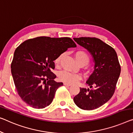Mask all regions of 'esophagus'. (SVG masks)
Segmentation results:
<instances>
[{
    "label": "esophagus",
    "instance_id": "esophagus-1",
    "mask_svg": "<svg viewBox=\"0 0 133 133\" xmlns=\"http://www.w3.org/2000/svg\"><path fill=\"white\" fill-rule=\"evenodd\" d=\"M64 85H65V86H68V87H70V86H71L72 85L71 84H67V83H64Z\"/></svg>",
    "mask_w": 133,
    "mask_h": 133
}]
</instances>
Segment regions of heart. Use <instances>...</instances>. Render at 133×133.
<instances>
[{"label": "heart", "instance_id": "b5f03b06", "mask_svg": "<svg viewBox=\"0 0 133 133\" xmlns=\"http://www.w3.org/2000/svg\"><path fill=\"white\" fill-rule=\"evenodd\" d=\"M63 55H60L55 59V63L57 65L60 63ZM75 57L79 64H87L90 61L88 55L84 51H78L75 53ZM58 78L61 81L67 84H75L81 79V76L77 73L69 72L68 71H62L58 74Z\"/></svg>", "mask_w": 133, "mask_h": 133}]
</instances>
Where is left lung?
I'll list each match as a JSON object with an SVG mask.
<instances>
[{
	"mask_svg": "<svg viewBox=\"0 0 133 133\" xmlns=\"http://www.w3.org/2000/svg\"><path fill=\"white\" fill-rule=\"evenodd\" d=\"M73 39L91 54L95 62L94 72L87 81L90 88H80L73 100L83 110L96 109L108 102L115 91L121 73L117 54L112 46L96 37Z\"/></svg>",
	"mask_w": 133,
	"mask_h": 133,
	"instance_id": "1",
	"label": "left lung"
}]
</instances>
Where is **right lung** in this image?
Masks as SVG:
<instances>
[{
	"label": "right lung",
	"mask_w": 133,
	"mask_h": 133,
	"mask_svg": "<svg viewBox=\"0 0 133 133\" xmlns=\"http://www.w3.org/2000/svg\"><path fill=\"white\" fill-rule=\"evenodd\" d=\"M76 45L70 37L40 36L25 41L16 48L11 73L19 96L35 109H43L52 103L62 82H57L51 70L54 61Z\"/></svg>",
	"instance_id": "obj_1"
}]
</instances>
